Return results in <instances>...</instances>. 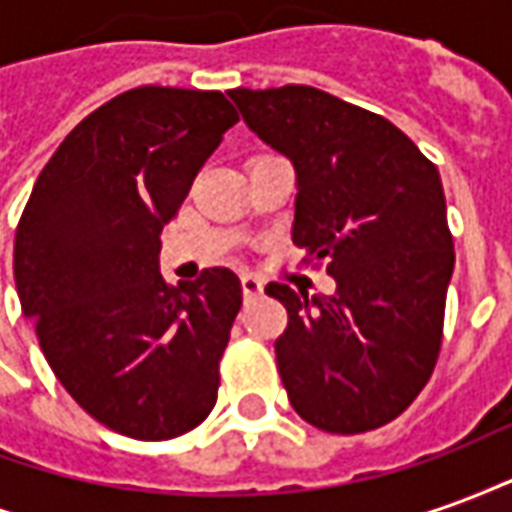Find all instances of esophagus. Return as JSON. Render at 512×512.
Wrapping results in <instances>:
<instances>
[{"label": "esophagus", "mask_w": 512, "mask_h": 512, "mask_svg": "<svg viewBox=\"0 0 512 512\" xmlns=\"http://www.w3.org/2000/svg\"><path fill=\"white\" fill-rule=\"evenodd\" d=\"M241 290H244V296H260L263 293V282L252 274H244L241 277Z\"/></svg>", "instance_id": "obj_1"}]
</instances>
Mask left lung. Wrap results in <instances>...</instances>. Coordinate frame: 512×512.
Returning a JSON list of instances; mask_svg holds the SVG:
<instances>
[{
  "mask_svg": "<svg viewBox=\"0 0 512 512\" xmlns=\"http://www.w3.org/2000/svg\"><path fill=\"white\" fill-rule=\"evenodd\" d=\"M227 95L293 161V244L337 282L329 299L266 288L288 310L274 351L290 403L326 433L381 428L417 400L441 351L455 249L439 169L386 117L315 87Z\"/></svg>",
  "mask_w": 512,
  "mask_h": 512,
  "instance_id": "1",
  "label": "left lung"
}]
</instances>
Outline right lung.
<instances>
[{
	"instance_id": "obj_1",
	"label": "right lung",
	"mask_w": 512,
	"mask_h": 512,
	"mask_svg": "<svg viewBox=\"0 0 512 512\" xmlns=\"http://www.w3.org/2000/svg\"><path fill=\"white\" fill-rule=\"evenodd\" d=\"M235 123L219 90L117 95L62 139L18 222V299L43 356L90 417L131 439H175L216 406L241 282L205 268L169 285L158 238Z\"/></svg>"
}]
</instances>
